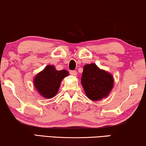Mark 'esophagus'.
<instances>
[{"label":"esophagus","mask_w":146,"mask_h":146,"mask_svg":"<svg viewBox=\"0 0 146 146\" xmlns=\"http://www.w3.org/2000/svg\"><path fill=\"white\" fill-rule=\"evenodd\" d=\"M70 74L72 76H77V72L75 71V70L70 71Z\"/></svg>","instance_id":"esophagus-1"}]
</instances>
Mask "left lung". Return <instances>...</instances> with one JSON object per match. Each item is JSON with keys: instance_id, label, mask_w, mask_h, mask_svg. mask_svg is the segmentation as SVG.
Segmentation results:
<instances>
[{"instance_id": "obj_1", "label": "left lung", "mask_w": 146, "mask_h": 146, "mask_svg": "<svg viewBox=\"0 0 146 146\" xmlns=\"http://www.w3.org/2000/svg\"><path fill=\"white\" fill-rule=\"evenodd\" d=\"M81 83L87 97L91 100L97 101L109 95L113 86V78L92 63L84 66Z\"/></svg>"}]
</instances>
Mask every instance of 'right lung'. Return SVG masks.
Segmentation results:
<instances>
[{"label":"right lung","instance_id":"add662e5","mask_svg":"<svg viewBox=\"0 0 146 146\" xmlns=\"http://www.w3.org/2000/svg\"><path fill=\"white\" fill-rule=\"evenodd\" d=\"M68 72L66 70H56L52 65H48L34 78V84L42 96L46 98L54 97L58 92L60 83Z\"/></svg>","mask_w":146,"mask_h":146}]
</instances>
